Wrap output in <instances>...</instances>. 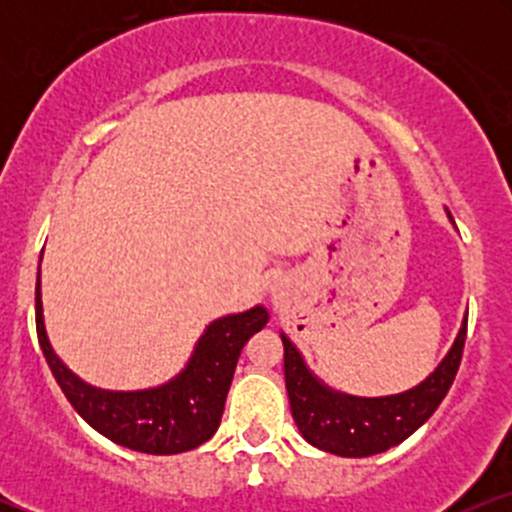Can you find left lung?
Returning a JSON list of instances; mask_svg holds the SVG:
<instances>
[{
	"mask_svg": "<svg viewBox=\"0 0 512 512\" xmlns=\"http://www.w3.org/2000/svg\"><path fill=\"white\" fill-rule=\"evenodd\" d=\"M445 214L455 226L448 209ZM464 337L467 315L462 317L460 332L448 354L440 358L438 366L421 383L397 395L358 397L334 390L317 378L305 363L301 349L286 337V332H281L286 392L298 431L317 450L339 457H368L395 448L416 428L424 426L448 395L462 361Z\"/></svg>",
	"mask_w": 512,
	"mask_h": 512,
	"instance_id": "obj_1",
	"label": "left lung"
}]
</instances>
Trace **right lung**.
I'll list each match as a JSON object with an SVG mask.
<instances>
[{"instance_id": "obj_1", "label": "right lung", "mask_w": 512, "mask_h": 512, "mask_svg": "<svg viewBox=\"0 0 512 512\" xmlns=\"http://www.w3.org/2000/svg\"><path fill=\"white\" fill-rule=\"evenodd\" d=\"M43 262V255H40ZM269 322L262 303L216 317L204 327L190 358L166 383L144 390H103L86 383L52 349L43 315V281H35V327L45 361L76 414L122 448L178 455L214 436L243 346Z\"/></svg>"}]
</instances>
